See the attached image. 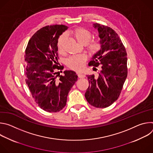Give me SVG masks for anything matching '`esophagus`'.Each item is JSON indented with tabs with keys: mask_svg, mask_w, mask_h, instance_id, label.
Here are the masks:
<instances>
[{
	"mask_svg": "<svg viewBox=\"0 0 153 153\" xmlns=\"http://www.w3.org/2000/svg\"><path fill=\"white\" fill-rule=\"evenodd\" d=\"M77 74L78 76V77L79 78H83L85 77V75L83 74H82V73H77Z\"/></svg>",
	"mask_w": 153,
	"mask_h": 153,
	"instance_id": "obj_1",
	"label": "esophagus"
}]
</instances>
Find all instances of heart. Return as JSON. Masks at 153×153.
I'll return each instance as SVG.
<instances>
[{"mask_svg": "<svg viewBox=\"0 0 153 153\" xmlns=\"http://www.w3.org/2000/svg\"><path fill=\"white\" fill-rule=\"evenodd\" d=\"M73 35L78 42L81 44H86L87 50L93 54H97L102 49V43L99 40H90L91 39V33L85 28H79L73 31ZM65 39V35L62 34L59 39L57 42V50L59 53H63L64 41ZM86 61V57L83 54L76 55L71 56L67 60L68 66L74 70L82 71L85 65Z\"/></svg>", "mask_w": 153, "mask_h": 153, "instance_id": "1", "label": "heart"}]
</instances>
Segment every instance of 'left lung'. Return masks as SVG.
Segmentation results:
<instances>
[{"label":"left lung","mask_w":153,"mask_h":153,"mask_svg":"<svg viewBox=\"0 0 153 153\" xmlns=\"http://www.w3.org/2000/svg\"><path fill=\"white\" fill-rule=\"evenodd\" d=\"M97 29L102 49L94 55L90 66L100 65L98 77L87 75L89 86L85 97L91 105L96 108L110 106L119 98L128 74L127 54L118 34L110 27L93 24ZM97 69L93 67V70Z\"/></svg>","instance_id":"left-lung-1"}]
</instances>
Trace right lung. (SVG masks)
<instances>
[{
	"instance_id": "right-lung-1",
	"label": "right lung",
	"mask_w": 153,
	"mask_h": 153,
	"mask_svg": "<svg viewBox=\"0 0 153 153\" xmlns=\"http://www.w3.org/2000/svg\"><path fill=\"white\" fill-rule=\"evenodd\" d=\"M68 28L63 25L42 28L30 39L25 50L26 83L38 106L50 113L59 112L65 106L77 80L74 71H65L63 76L57 71L63 69L57 63L58 39Z\"/></svg>"
}]
</instances>
